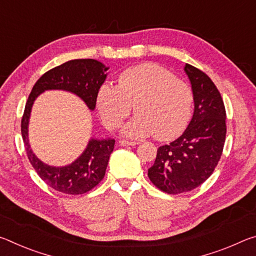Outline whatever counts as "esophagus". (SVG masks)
Returning a JSON list of instances; mask_svg holds the SVG:
<instances>
[{"label":"esophagus","mask_w":256,"mask_h":256,"mask_svg":"<svg viewBox=\"0 0 256 256\" xmlns=\"http://www.w3.org/2000/svg\"><path fill=\"white\" fill-rule=\"evenodd\" d=\"M120 146H136V144H138V142H136V141L120 140Z\"/></svg>","instance_id":"obj_1"}]
</instances>
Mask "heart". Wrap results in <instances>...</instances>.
<instances>
[{
	"label": "heart",
	"mask_w": 256,
	"mask_h": 256,
	"mask_svg": "<svg viewBox=\"0 0 256 256\" xmlns=\"http://www.w3.org/2000/svg\"><path fill=\"white\" fill-rule=\"evenodd\" d=\"M97 106L110 128H120L134 106L138 114L124 126V136L138 138L154 134L158 140H170L188 126L193 92L166 68L146 63L124 71L118 86H102Z\"/></svg>",
	"instance_id": "heart-1"
}]
</instances>
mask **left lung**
<instances>
[{
  "instance_id": "obj_1",
  "label": "left lung",
  "mask_w": 256,
  "mask_h": 256,
  "mask_svg": "<svg viewBox=\"0 0 256 256\" xmlns=\"http://www.w3.org/2000/svg\"><path fill=\"white\" fill-rule=\"evenodd\" d=\"M193 92L194 112L184 133L159 146L148 170L152 184L168 194L188 192L214 172L226 140V110L214 82L204 72L185 64Z\"/></svg>"
}]
</instances>
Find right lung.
I'll return each instance as SVG.
<instances>
[{"instance_id":"right-lung-1","label":"right lung","mask_w":256,"mask_h":256,"mask_svg":"<svg viewBox=\"0 0 256 256\" xmlns=\"http://www.w3.org/2000/svg\"><path fill=\"white\" fill-rule=\"evenodd\" d=\"M108 66L92 58L72 60L42 74L32 86L26 102L21 134L30 164L45 183L58 192L78 196L92 190L100 183L106 172L114 138H92L79 157L66 166L56 167L42 162L30 148L28 126L30 112L36 98L46 90H63L74 94L90 110L96 107L97 94L107 78Z\"/></svg>"}]
</instances>
